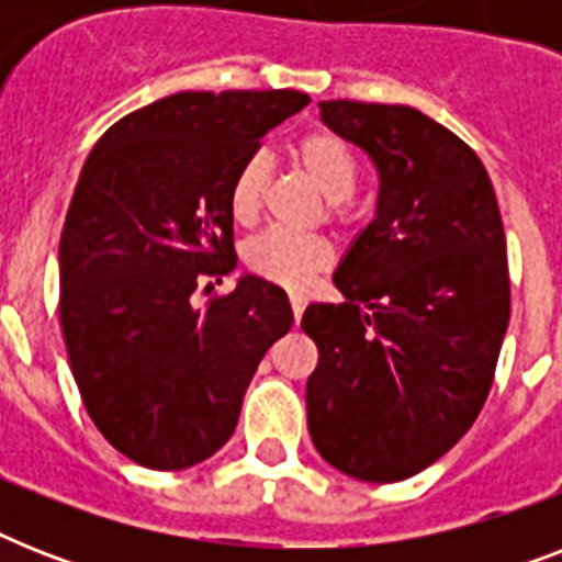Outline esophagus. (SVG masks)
<instances>
[{"label":"esophagus","mask_w":562,"mask_h":562,"mask_svg":"<svg viewBox=\"0 0 562 562\" xmlns=\"http://www.w3.org/2000/svg\"><path fill=\"white\" fill-rule=\"evenodd\" d=\"M289 303H291V315H294V321H300V317H303V308H306V297H303V294H291Z\"/></svg>","instance_id":"esophagus-1"}]
</instances>
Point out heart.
<instances>
[{
    "instance_id": "1",
    "label": "heart",
    "mask_w": 562,
    "mask_h": 562,
    "mask_svg": "<svg viewBox=\"0 0 562 562\" xmlns=\"http://www.w3.org/2000/svg\"><path fill=\"white\" fill-rule=\"evenodd\" d=\"M291 160L317 192L324 194L335 215H344L347 198L359 187V157L352 145L335 131L315 127L291 145ZM265 187H268V162L250 157L238 166L229 183V215L236 224H254L262 210ZM245 268L259 280L300 291L315 273L333 265V247L321 236H291L282 229H268L250 238L241 250Z\"/></svg>"
}]
</instances>
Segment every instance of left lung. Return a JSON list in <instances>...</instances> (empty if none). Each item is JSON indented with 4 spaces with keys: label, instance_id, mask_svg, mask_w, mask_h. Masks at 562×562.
I'll list each match as a JSON object with an SVG mask.
<instances>
[{
    "label": "left lung",
    "instance_id": "8db88e82",
    "mask_svg": "<svg viewBox=\"0 0 562 562\" xmlns=\"http://www.w3.org/2000/svg\"><path fill=\"white\" fill-rule=\"evenodd\" d=\"M379 175L375 218L312 303L308 435L326 463L391 484L443 458L484 408L510 321L507 245L479 154L405 104L321 101Z\"/></svg>",
    "mask_w": 562,
    "mask_h": 562
}]
</instances>
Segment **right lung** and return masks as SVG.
<instances>
[{
  "label": "right lung",
  "mask_w": 562,
  "mask_h": 562,
  "mask_svg": "<svg viewBox=\"0 0 562 562\" xmlns=\"http://www.w3.org/2000/svg\"><path fill=\"white\" fill-rule=\"evenodd\" d=\"M306 104L297 90L175 92L119 119L83 162L60 233V329L87 414L139 467L218 452L294 324L285 291L259 277L203 308L192 294L236 268L238 166Z\"/></svg>",
  "instance_id": "obj_1"
}]
</instances>
